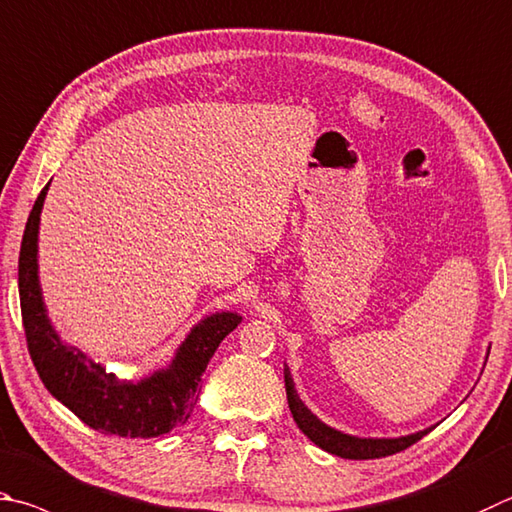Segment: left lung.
Listing matches in <instances>:
<instances>
[{
	"label": "left lung",
	"mask_w": 512,
	"mask_h": 512,
	"mask_svg": "<svg viewBox=\"0 0 512 512\" xmlns=\"http://www.w3.org/2000/svg\"><path fill=\"white\" fill-rule=\"evenodd\" d=\"M284 383H286L288 407H291L293 421L297 423V427H300V430L309 436V439L318 445V448L336 454V457L356 459V461L389 457V454L407 450L410 445L421 441L423 436L430 432V430H423V432H416L410 436H401V439H358V436L342 434L338 430H333V427L324 425L309 410H306L304 403L300 401V396L295 394L293 378H291V374H288V369H284Z\"/></svg>",
	"instance_id": "8db88e82"
}]
</instances>
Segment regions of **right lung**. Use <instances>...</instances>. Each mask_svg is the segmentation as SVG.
<instances>
[{"label":"right lung","instance_id":"obj_1","mask_svg":"<svg viewBox=\"0 0 512 512\" xmlns=\"http://www.w3.org/2000/svg\"><path fill=\"white\" fill-rule=\"evenodd\" d=\"M49 185L40 192L26 221L20 248V306L31 360L44 387L82 423L100 434L152 439L183 425L201 392V376L219 342L237 327V313H215L201 320L176 351L172 365L141 383H125L89 360L76 347L62 345L46 318L37 282V228Z\"/></svg>","mask_w":512,"mask_h":512}]
</instances>
